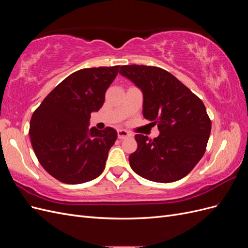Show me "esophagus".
I'll return each mask as SVG.
<instances>
[{
  "label": "esophagus",
  "instance_id": "obj_1",
  "mask_svg": "<svg viewBox=\"0 0 248 248\" xmlns=\"http://www.w3.org/2000/svg\"><path fill=\"white\" fill-rule=\"evenodd\" d=\"M130 136H131V134L127 130H124V129L118 130V139H120V140L127 139V138H129Z\"/></svg>",
  "mask_w": 248,
  "mask_h": 248
}]
</instances>
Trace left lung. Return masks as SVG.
<instances>
[{
    "instance_id": "8db88e82",
    "label": "left lung",
    "mask_w": 248,
    "mask_h": 248,
    "mask_svg": "<svg viewBox=\"0 0 248 248\" xmlns=\"http://www.w3.org/2000/svg\"><path fill=\"white\" fill-rule=\"evenodd\" d=\"M120 74L142 93V116L159 136L137 134L129 156L134 172L150 181L175 182L197 166L206 151L211 121L204 103L172 74L158 67L125 65Z\"/></svg>"
}]
</instances>
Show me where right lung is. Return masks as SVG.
<instances>
[{"instance_id": "add662e5", "label": "right lung", "mask_w": 248, "mask_h": 248, "mask_svg": "<svg viewBox=\"0 0 248 248\" xmlns=\"http://www.w3.org/2000/svg\"><path fill=\"white\" fill-rule=\"evenodd\" d=\"M120 66L74 72L52 90L30 122L34 152L50 176L66 184H80L101 175L117 131L89 128L91 112L103 106L106 92Z\"/></svg>"}]
</instances>
